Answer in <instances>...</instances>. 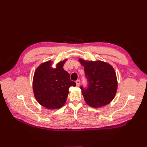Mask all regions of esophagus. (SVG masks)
Wrapping results in <instances>:
<instances>
[{"mask_svg": "<svg viewBox=\"0 0 147 147\" xmlns=\"http://www.w3.org/2000/svg\"><path fill=\"white\" fill-rule=\"evenodd\" d=\"M76 82V84H77V86H79V85H80V80H77L75 82Z\"/></svg>", "mask_w": 147, "mask_h": 147, "instance_id": "obj_1", "label": "esophagus"}]
</instances>
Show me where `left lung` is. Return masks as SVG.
<instances>
[{
	"label": "left lung",
	"mask_w": 147,
	"mask_h": 147,
	"mask_svg": "<svg viewBox=\"0 0 147 147\" xmlns=\"http://www.w3.org/2000/svg\"><path fill=\"white\" fill-rule=\"evenodd\" d=\"M87 80L88 86H80L86 104L92 107L109 104L116 94L117 75L110 64L100 61H85L80 59Z\"/></svg>",
	"instance_id": "1"
}]
</instances>
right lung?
Listing matches in <instances>:
<instances>
[{
	"instance_id": "right-lung-1",
	"label": "right lung",
	"mask_w": 147,
	"mask_h": 147,
	"mask_svg": "<svg viewBox=\"0 0 147 147\" xmlns=\"http://www.w3.org/2000/svg\"><path fill=\"white\" fill-rule=\"evenodd\" d=\"M65 61L51 67V61L42 64L35 70L33 80L34 96L38 103L49 109H59L66 102L69 89L75 86L69 74L63 69Z\"/></svg>"
}]
</instances>
